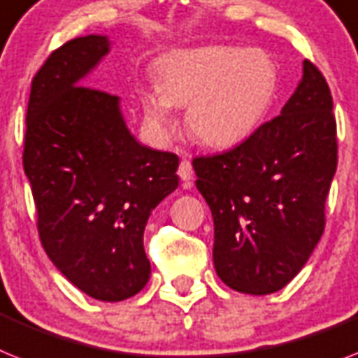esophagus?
<instances>
[{"label":"esophagus","mask_w":358,"mask_h":358,"mask_svg":"<svg viewBox=\"0 0 358 358\" xmlns=\"http://www.w3.org/2000/svg\"><path fill=\"white\" fill-rule=\"evenodd\" d=\"M179 177H181L182 181H190L192 177H194V168H192V162L182 159L181 164H179V170H177Z\"/></svg>","instance_id":"obj_1"}]
</instances>
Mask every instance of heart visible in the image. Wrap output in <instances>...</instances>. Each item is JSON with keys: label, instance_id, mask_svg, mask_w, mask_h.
<instances>
[{"label": "heart", "instance_id": "b5f03b06", "mask_svg": "<svg viewBox=\"0 0 358 358\" xmlns=\"http://www.w3.org/2000/svg\"><path fill=\"white\" fill-rule=\"evenodd\" d=\"M278 90V67L267 52L205 45L170 55L157 90L141 93L144 122L157 141L176 129L173 106H186L190 135L215 150L241 144L258 128Z\"/></svg>", "mask_w": 358, "mask_h": 358}]
</instances>
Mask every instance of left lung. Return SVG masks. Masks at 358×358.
<instances>
[{"instance_id":"obj_1","label":"left lung","mask_w":358,"mask_h":358,"mask_svg":"<svg viewBox=\"0 0 358 358\" xmlns=\"http://www.w3.org/2000/svg\"><path fill=\"white\" fill-rule=\"evenodd\" d=\"M214 217V267L245 294H271L302 271L326 225L336 172L329 85L309 60L282 113L229 152L194 159Z\"/></svg>"}]
</instances>
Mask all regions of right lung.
I'll use <instances>...</instances> for the list:
<instances>
[{
  "instance_id": "obj_1",
  "label": "right lung",
  "mask_w": 358,
  "mask_h": 358,
  "mask_svg": "<svg viewBox=\"0 0 358 358\" xmlns=\"http://www.w3.org/2000/svg\"><path fill=\"white\" fill-rule=\"evenodd\" d=\"M111 49L87 34L56 49L32 80L23 168L47 256L102 302L135 296L150 280L144 229L177 186L179 157L133 137L120 99L82 80Z\"/></svg>"
}]
</instances>
